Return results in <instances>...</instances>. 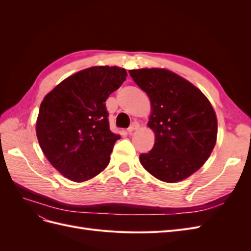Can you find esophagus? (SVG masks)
I'll use <instances>...</instances> for the list:
<instances>
[{"mask_svg": "<svg viewBox=\"0 0 251 251\" xmlns=\"http://www.w3.org/2000/svg\"><path fill=\"white\" fill-rule=\"evenodd\" d=\"M138 128H139V124H137V123H134L130 127L127 128V132H128V134H131V133H133L134 131L138 130Z\"/></svg>", "mask_w": 251, "mask_h": 251, "instance_id": "esophagus-1", "label": "esophagus"}]
</instances>
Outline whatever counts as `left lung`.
<instances>
[{
    "label": "left lung",
    "mask_w": 251,
    "mask_h": 251,
    "mask_svg": "<svg viewBox=\"0 0 251 251\" xmlns=\"http://www.w3.org/2000/svg\"><path fill=\"white\" fill-rule=\"evenodd\" d=\"M151 101L148 126L155 134L151 151L139 160L151 176L175 183L188 178L209 158L218 121L211 103L191 81L168 69L130 70Z\"/></svg>",
    "instance_id": "1"
}]
</instances>
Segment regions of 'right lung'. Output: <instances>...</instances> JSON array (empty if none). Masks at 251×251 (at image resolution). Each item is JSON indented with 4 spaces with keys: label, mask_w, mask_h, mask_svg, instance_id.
Returning a JSON list of instances; mask_svg holds the SVG:
<instances>
[{
    "label": "right lung",
    "mask_w": 251,
    "mask_h": 251,
    "mask_svg": "<svg viewBox=\"0 0 251 251\" xmlns=\"http://www.w3.org/2000/svg\"><path fill=\"white\" fill-rule=\"evenodd\" d=\"M127 76L124 68L94 66L70 75L44 97L36 137L51 165L74 182L107 168L119 135L110 131L105 100Z\"/></svg>",
    "instance_id": "obj_1"
}]
</instances>
